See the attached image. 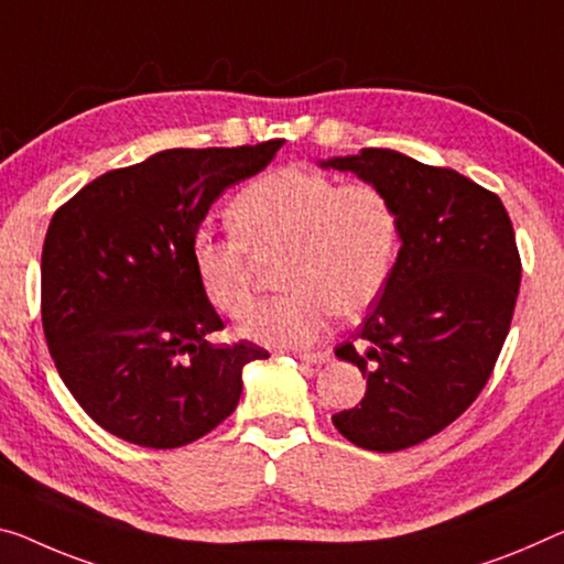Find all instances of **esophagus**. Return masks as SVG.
<instances>
[{
  "label": "esophagus",
  "instance_id": "34e87169",
  "mask_svg": "<svg viewBox=\"0 0 564 564\" xmlns=\"http://www.w3.org/2000/svg\"><path fill=\"white\" fill-rule=\"evenodd\" d=\"M300 360L312 362V366H323V362L333 360V352L330 350H305V352H300Z\"/></svg>",
  "mask_w": 564,
  "mask_h": 564
}]
</instances>
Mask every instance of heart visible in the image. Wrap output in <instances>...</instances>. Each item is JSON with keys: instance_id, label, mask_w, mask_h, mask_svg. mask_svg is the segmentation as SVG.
Wrapping results in <instances>:
<instances>
[{"instance_id": "b5f03b06", "label": "heart", "mask_w": 564, "mask_h": 564, "mask_svg": "<svg viewBox=\"0 0 564 564\" xmlns=\"http://www.w3.org/2000/svg\"><path fill=\"white\" fill-rule=\"evenodd\" d=\"M234 231L194 234V272L206 300L234 319L254 305V257L284 252L280 288L241 333L252 340L302 348L327 317L368 310L391 280L398 212L376 184H340L325 173L280 169L254 178L231 202Z\"/></svg>"}]
</instances>
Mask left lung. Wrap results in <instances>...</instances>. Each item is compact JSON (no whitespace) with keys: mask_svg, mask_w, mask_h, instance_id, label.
Segmentation results:
<instances>
[{"mask_svg":"<svg viewBox=\"0 0 564 564\" xmlns=\"http://www.w3.org/2000/svg\"><path fill=\"white\" fill-rule=\"evenodd\" d=\"M383 188L401 249L354 343L335 348L368 378L335 429L368 452H401L456 421L481 393L512 325L522 262L497 194L388 149L327 159Z\"/></svg>","mask_w":564,"mask_h":564,"instance_id":"8db88e82","label":"left lung"}]
</instances>
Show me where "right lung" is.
<instances>
[{
	"mask_svg": "<svg viewBox=\"0 0 564 564\" xmlns=\"http://www.w3.org/2000/svg\"><path fill=\"white\" fill-rule=\"evenodd\" d=\"M284 141L171 149L108 171L52 216L42 247V327L83 411L112 436L178 448L234 413L254 343L214 345L224 323L194 272V234L224 188Z\"/></svg>",
	"mask_w": 564,
	"mask_h": 564,
	"instance_id": "add662e5",
	"label": "right lung"
}]
</instances>
